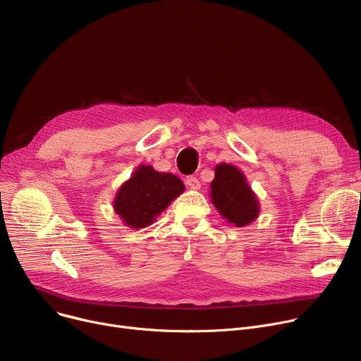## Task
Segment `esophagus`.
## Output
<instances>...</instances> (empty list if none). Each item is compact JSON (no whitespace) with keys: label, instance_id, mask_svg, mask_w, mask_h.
Returning <instances> with one entry per match:
<instances>
[{"label":"esophagus","instance_id":"34e87169","mask_svg":"<svg viewBox=\"0 0 361 361\" xmlns=\"http://www.w3.org/2000/svg\"><path fill=\"white\" fill-rule=\"evenodd\" d=\"M185 184H187L188 187H190L192 190H199V188H200V181H199V178H196V177H193V176L185 178Z\"/></svg>","mask_w":361,"mask_h":361}]
</instances>
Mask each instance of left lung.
Returning <instances> with one entry per match:
<instances>
[{
  "mask_svg": "<svg viewBox=\"0 0 361 361\" xmlns=\"http://www.w3.org/2000/svg\"><path fill=\"white\" fill-rule=\"evenodd\" d=\"M211 199L224 219L235 226L252 224L260 212V203L243 171L231 164H218L211 183Z\"/></svg>",
  "mask_w": 361,
  "mask_h": 361,
  "instance_id": "obj_1",
  "label": "left lung"
}]
</instances>
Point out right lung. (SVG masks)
Wrapping results in <instances>:
<instances>
[{
	"instance_id": "right-lung-1",
	"label": "right lung",
	"mask_w": 361,
	"mask_h": 361,
	"mask_svg": "<svg viewBox=\"0 0 361 361\" xmlns=\"http://www.w3.org/2000/svg\"><path fill=\"white\" fill-rule=\"evenodd\" d=\"M184 188V183L177 176L159 173L152 165H140L120 185L112 203L114 212L130 228H146Z\"/></svg>"
}]
</instances>
